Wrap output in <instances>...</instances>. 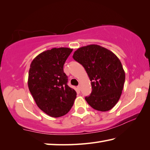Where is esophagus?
<instances>
[{
  "instance_id": "1",
  "label": "esophagus",
  "mask_w": 150,
  "mask_h": 150,
  "mask_svg": "<svg viewBox=\"0 0 150 150\" xmlns=\"http://www.w3.org/2000/svg\"><path fill=\"white\" fill-rule=\"evenodd\" d=\"M77 90H78V91H80V88H81V87H80V86H79V85L77 86Z\"/></svg>"
}]
</instances>
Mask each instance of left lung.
<instances>
[{"mask_svg":"<svg viewBox=\"0 0 150 150\" xmlns=\"http://www.w3.org/2000/svg\"><path fill=\"white\" fill-rule=\"evenodd\" d=\"M73 58L83 66L91 81L92 92L85 100L96 110H110L120 98L125 73L117 56L106 48L89 45L79 48Z\"/></svg>","mask_w":150,"mask_h":150,"instance_id":"1","label":"left lung"}]
</instances>
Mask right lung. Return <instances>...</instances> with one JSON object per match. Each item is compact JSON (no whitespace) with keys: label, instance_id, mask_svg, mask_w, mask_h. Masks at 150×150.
<instances>
[{"label":"right lung","instance_id":"1","mask_svg":"<svg viewBox=\"0 0 150 150\" xmlns=\"http://www.w3.org/2000/svg\"><path fill=\"white\" fill-rule=\"evenodd\" d=\"M73 50L53 48L32 61L28 74L29 90L41 110L52 117L67 114L73 105L76 91L67 85L63 65Z\"/></svg>","mask_w":150,"mask_h":150}]
</instances>
